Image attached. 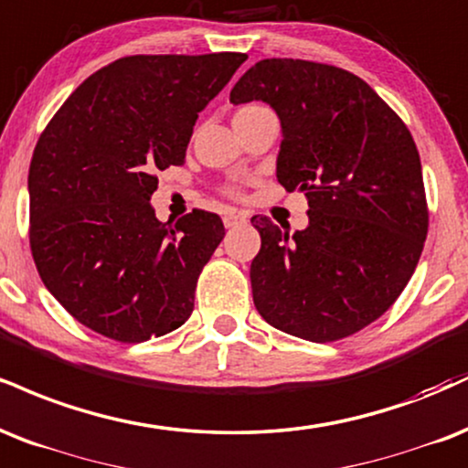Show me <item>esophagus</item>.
Here are the masks:
<instances>
[{
    "label": "esophagus",
    "instance_id": "1",
    "mask_svg": "<svg viewBox=\"0 0 468 468\" xmlns=\"http://www.w3.org/2000/svg\"><path fill=\"white\" fill-rule=\"evenodd\" d=\"M239 224H246L244 213L229 211L227 216H224V227H227V229H235V227H239Z\"/></svg>",
    "mask_w": 468,
    "mask_h": 468
}]
</instances>
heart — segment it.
I'll return each instance as SVG.
<instances>
[{
  "label": "heart",
  "instance_id": "b5f03b06",
  "mask_svg": "<svg viewBox=\"0 0 468 468\" xmlns=\"http://www.w3.org/2000/svg\"><path fill=\"white\" fill-rule=\"evenodd\" d=\"M257 111H263V106H257V104L244 106V109H239L238 112H235V117H241V115H249V112H257Z\"/></svg>",
  "mask_w": 468,
  "mask_h": 468
}]
</instances>
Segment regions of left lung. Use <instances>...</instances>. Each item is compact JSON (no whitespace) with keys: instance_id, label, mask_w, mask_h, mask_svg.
Returning a JSON list of instances; mask_svg holds the SVG:
<instances>
[{"instance_id":"8db88e82","label":"left lung","mask_w":468,"mask_h":468,"mask_svg":"<svg viewBox=\"0 0 468 468\" xmlns=\"http://www.w3.org/2000/svg\"><path fill=\"white\" fill-rule=\"evenodd\" d=\"M257 100L281 122L277 178L305 191L307 229L250 219L261 249L252 301L268 324L334 342L375 323L414 274L427 238L423 170L395 111L340 67L294 58L252 65L230 102Z\"/></svg>"}]
</instances>
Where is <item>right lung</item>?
Here are the masks:
<instances>
[{
    "instance_id": "right-lung-1",
    "label": "right lung",
    "mask_w": 468,
    "mask_h": 468,
    "mask_svg": "<svg viewBox=\"0 0 468 468\" xmlns=\"http://www.w3.org/2000/svg\"><path fill=\"white\" fill-rule=\"evenodd\" d=\"M246 58L126 56L89 76L38 137L30 249L45 288L78 323L144 342L191 316L224 224L200 209L161 222L150 198L156 172L183 165L198 112Z\"/></svg>"
}]
</instances>
